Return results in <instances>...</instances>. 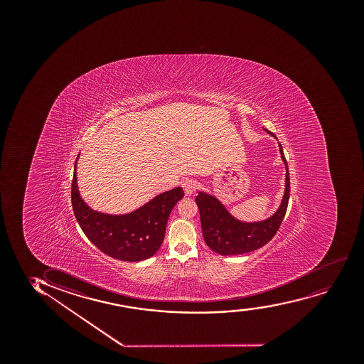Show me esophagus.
<instances>
[{
    "mask_svg": "<svg viewBox=\"0 0 364 364\" xmlns=\"http://www.w3.org/2000/svg\"><path fill=\"white\" fill-rule=\"evenodd\" d=\"M182 187H183L184 194L187 196V197H191L196 192V188H197V183H196V181L193 180H187L184 181L183 184H182Z\"/></svg>",
    "mask_w": 364,
    "mask_h": 364,
    "instance_id": "34e87169",
    "label": "esophagus"
}]
</instances>
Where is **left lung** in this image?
I'll list each match as a JSON object with an SVG mask.
<instances>
[{
  "label": "left lung",
  "instance_id": "1",
  "mask_svg": "<svg viewBox=\"0 0 364 364\" xmlns=\"http://www.w3.org/2000/svg\"><path fill=\"white\" fill-rule=\"evenodd\" d=\"M264 131L272 137L277 138L276 134L266 129ZM278 146L280 158L285 165V188L279 208L269 218L261 221H242L234 218L213 194L201 191L198 192L196 203L200 213L201 230L205 242L211 250L223 256L247 254L266 245L279 230L288 208L290 178L283 148L280 143Z\"/></svg>",
  "mask_w": 364,
  "mask_h": 364
}]
</instances>
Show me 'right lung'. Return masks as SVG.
I'll use <instances>...</instances> for the list:
<instances>
[{
  "mask_svg": "<svg viewBox=\"0 0 364 364\" xmlns=\"http://www.w3.org/2000/svg\"><path fill=\"white\" fill-rule=\"evenodd\" d=\"M79 156L74 165L71 204L77 223L90 242L105 255L127 262H137L155 255L163 244L170 213L183 198V189L176 187L160 193L129 213H100L90 208L80 196L76 172Z\"/></svg>",
  "mask_w": 364,
  "mask_h": 364,
  "instance_id": "obj_1",
  "label": "right lung"
}]
</instances>
